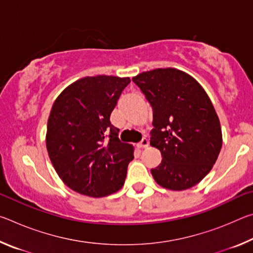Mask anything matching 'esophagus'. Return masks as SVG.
<instances>
[{"mask_svg":"<svg viewBox=\"0 0 253 253\" xmlns=\"http://www.w3.org/2000/svg\"><path fill=\"white\" fill-rule=\"evenodd\" d=\"M148 144H149L148 139L147 138H143L138 144H137V147H138V148H146L148 146Z\"/></svg>","mask_w":253,"mask_h":253,"instance_id":"34e87169","label":"esophagus"}]
</instances>
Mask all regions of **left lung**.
I'll return each mask as SVG.
<instances>
[{"label":"left lung","instance_id":"1","mask_svg":"<svg viewBox=\"0 0 253 253\" xmlns=\"http://www.w3.org/2000/svg\"><path fill=\"white\" fill-rule=\"evenodd\" d=\"M153 109L151 145L162 163L151 172L162 187L182 191L207 176L222 147L219 117L207 92L181 70L166 68L132 78Z\"/></svg>","mask_w":253,"mask_h":253}]
</instances>
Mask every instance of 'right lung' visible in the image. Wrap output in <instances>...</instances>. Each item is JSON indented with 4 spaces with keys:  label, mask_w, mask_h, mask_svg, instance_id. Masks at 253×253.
<instances>
[{
    "label": "right lung",
    "mask_w": 253,
    "mask_h": 253,
    "mask_svg": "<svg viewBox=\"0 0 253 253\" xmlns=\"http://www.w3.org/2000/svg\"><path fill=\"white\" fill-rule=\"evenodd\" d=\"M129 78L95 76L76 81L55 99L46 149L55 172L71 190L101 198L121 190L134 149L122 143L110 114Z\"/></svg>",
    "instance_id": "add662e5"
}]
</instances>
